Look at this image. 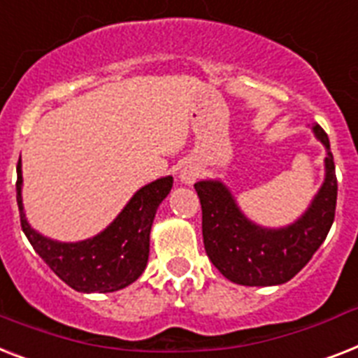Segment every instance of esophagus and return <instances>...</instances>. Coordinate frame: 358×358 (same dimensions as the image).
<instances>
[{
  "instance_id": "34e87169",
  "label": "esophagus",
  "mask_w": 358,
  "mask_h": 358,
  "mask_svg": "<svg viewBox=\"0 0 358 358\" xmlns=\"http://www.w3.org/2000/svg\"><path fill=\"white\" fill-rule=\"evenodd\" d=\"M199 167H194V165H185L184 169L180 171V182H184V184H193L194 180L199 178Z\"/></svg>"
}]
</instances>
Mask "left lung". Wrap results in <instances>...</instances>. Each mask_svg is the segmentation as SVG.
Returning <instances> with one entry per match:
<instances>
[{
    "label": "left lung",
    "mask_w": 358,
    "mask_h": 358,
    "mask_svg": "<svg viewBox=\"0 0 358 358\" xmlns=\"http://www.w3.org/2000/svg\"><path fill=\"white\" fill-rule=\"evenodd\" d=\"M313 132L327 150L325 180L307 211L285 228L252 222L220 180L194 184L202 206L206 254L229 281L246 287L287 283L309 263L329 234L338 191L335 162L324 129L315 124Z\"/></svg>",
    "instance_id": "obj_1"
}]
</instances>
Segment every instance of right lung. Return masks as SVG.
I'll use <instances>...</instances> for the list:
<instances>
[{"label":"right lung","instance_id":"right-lung-1","mask_svg":"<svg viewBox=\"0 0 358 358\" xmlns=\"http://www.w3.org/2000/svg\"><path fill=\"white\" fill-rule=\"evenodd\" d=\"M20 222L29 243L49 268L78 292H113L143 274L149 261L150 228L158 206L173 187V176L154 180L136 191L112 224L92 239L60 243L43 237L25 219L22 202V162L16 167Z\"/></svg>","mask_w":358,"mask_h":358}]
</instances>
